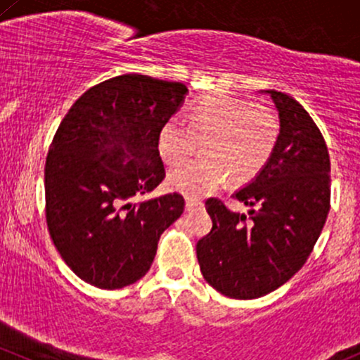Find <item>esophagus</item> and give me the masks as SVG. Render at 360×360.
<instances>
[{
	"label": "esophagus",
	"instance_id": "1",
	"mask_svg": "<svg viewBox=\"0 0 360 360\" xmlns=\"http://www.w3.org/2000/svg\"><path fill=\"white\" fill-rule=\"evenodd\" d=\"M200 208H203V203H201L200 200L196 198H186V210L188 212H195V210H200Z\"/></svg>",
	"mask_w": 360,
	"mask_h": 360
}]
</instances>
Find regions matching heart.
I'll return each instance as SVG.
<instances>
[{
	"instance_id": "obj_1",
	"label": "heart",
	"mask_w": 360,
	"mask_h": 360,
	"mask_svg": "<svg viewBox=\"0 0 360 360\" xmlns=\"http://www.w3.org/2000/svg\"><path fill=\"white\" fill-rule=\"evenodd\" d=\"M280 122L268 105L217 94L201 98L186 114V124L171 117L157 135V150L167 164L188 159L200 143L201 159L174 167L167 176L172 191L203 196L227 177L234 184L255 179L270 160Z\"/></svg>"
}]
</instances>
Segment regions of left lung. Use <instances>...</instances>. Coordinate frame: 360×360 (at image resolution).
<instances>
[{
    "mask_svg": "<svg viewBox=\"0 0 360 360\" xmlns=\"http://www.w3.org/2000/svg\"><path fill=\"white\" fill-rule=\"evenodd\" d=\"M278 110L280 133L262 172L234 193L250 210L207 200L213 227L196 244L200 270L220 294L256 299L297 274L330 212V155L321 131L295 98L263 90Z\"/></svg>",
    "mask_w": 360,
    "mask_h": 360,
    "instance_id": "left-lung-1",
    "label": "left lung"
}]
</instances>
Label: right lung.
<instances>
[{
	"label": "right lung",
	"mask_w": 360,
	"mask_h": 360,
	"mask_svg": "<svg viewBox=\"0 0 360 360\" xmlns=\"http://www.w3.org/2000/svg\"><path fill=\"white\" fill-rule=\"evenodd\" d=\"M186 85L147 75L102 82L71 105L46 159V220L54 246L82 280L122 289L152 266L162 232L184 212L177 193L133 203L165 177L157 135Z\"/></svg>",
	"instance_id": "obj_1"
}]
</instances>
